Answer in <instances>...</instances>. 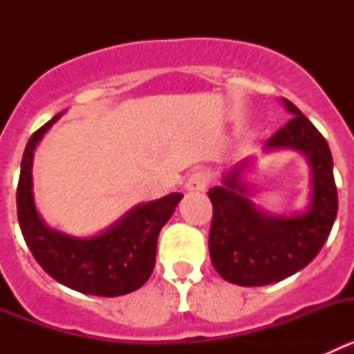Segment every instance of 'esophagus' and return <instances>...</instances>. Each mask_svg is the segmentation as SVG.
I'll return each mask as SVG.
<instances>
[{
	"label": "esophagus",
	"instance_id": "1",
	"mask_svg": "<svg viewBox=\"0 0 354 354\" xmlns=\"http://www.w3.org/2000/svg\"><path fill=\"white\" fill-rule=\"evenodd\" d=\"M212 175L211 171L207 170H196L193 171L192 177L187 179V192H204L205 187L209 186V183H211Z\"/></svg>",
	"mask_w": 354,
	"mask_h": 354
}]
</instances>
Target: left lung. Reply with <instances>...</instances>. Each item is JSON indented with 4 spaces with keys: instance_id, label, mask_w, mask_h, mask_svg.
I'll return each mask as SVG.
<instances>
[{
    "instance_id": "obj_1",
    "label": "left lung",
    "mask_w": 354,
    "mask_h": 354,
    "mask_svg": "<svg viewBox=\"0 0 354 354\" xmlns=\"http://www.w3.org/2000/svg\"><path fill=\"white\" fill-rule=\"evenodd\" d=\"M290 120L266 142L264 149H296L312 167V202L296 216H270L246 198L239 167L225 177V186L209 189L212 221L209 253L214 270L227 282L259 287L298 273L321 252L337 218L339 196L333 159L324 136L290 101L283 99Z\"/></svg>"
}]
</instances>
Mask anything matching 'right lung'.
<instances>
[{"label": "right lung", "instance_id": "1", "mask_svg": "<svg viewBox=\"0 0 354 354\" xmlns=\"http://www.w3.org/2000/svg\"><path fill=\"white\" fill-rule=\"evenodd\" d=\"M62 113L31 134L21 162L17 184V218L28 248L49 277L74 290L93 296H124L140 289L152 274L156 246L183 193L147 202L95 237L77 239L44 225L33 204V150Z\"/></svg>", "mask_w": 354, "mask_h": 354}]
</instances>
